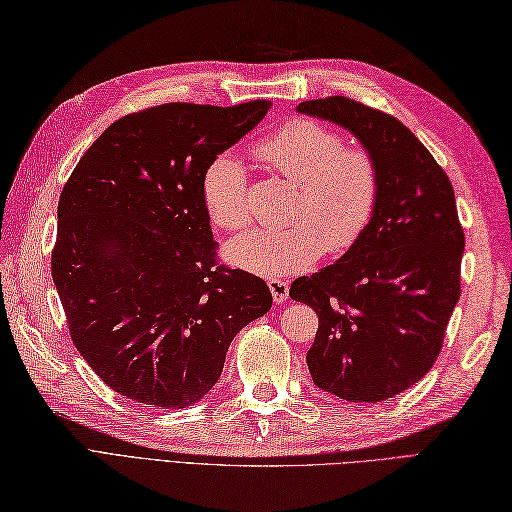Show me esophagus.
I'll use <instances>...</instances> for the list:
<instances>
[{"label": "esophagus", "instance_id": "34e87169", "mask_svg": "<svg viewBox=\"0 0 512 512\" xmlns=\"http://www.w3.org/2000/svg\"><path fill=\"white\" fill-rule=\"evenodd\" d=\"M268 287H270L272 298H274V303H277V305L283 303L287 294H290V285H287V281H283V279H270Z\"/></svg>", "mask_w": 512, "mask_h": 512}]
</instances>
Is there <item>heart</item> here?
<instances>
[{
  "mask_svg": "<svg viewBox=\"0 0 512 512\" xmlns=\"http://www.w3.org/2000/svg\"><path fill=\"white\" fill-rule=\"evenodd\" d=\"M255 153L268 170L298 188L287 214L290 229L246 231L225 246L231 264L261 277H285L309 268L322 251L339 255L368 229L378 203L381 173L374 155L346 147L337 129L296 119L261 140ZM203 203L222 231L251 222V196L244 166L218 155L203 175Z\"/></svg>",
  "mask_w": 512,
  "mask_h": 512,
  "instance_id": "b5f03b06",
  "label": "heart"
}]
</instances>
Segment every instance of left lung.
Listing matches in <instances>:
<instances>
[{"label":"left lung","instance_id":"1","mask_svg":"<svg viewBox=\"0 0 512 512\" xmlns=\"http://www.w3.org/2000/svg\"><path fill=\"white\" fill-rule=\"evenodd\" d=\"M298 112L350 129L381 173L359 242L290 287L294 300L318 313L307 352L313 383L348 402H381L435 365L461 298L465 233L452 183L391 114L348 97L303 101Z\"/></svg>","mask_w":512,"mask_h":512}]
</instances>
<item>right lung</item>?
Segmentation results:
<instances>
[{"mask_svg":"<svg viewBox=\"0 0 512 512\" xmlns=\"http://www.w3.org/2000/svg\"><path fill=\"white\" fill-rule=\"evenodd\" d=\"M270 106L177 101L131 112L64 183L51 277L75 348L129 400L199 402L233 337L272 307L264 279L218 261L203 203L207 166Z\"/></svg>","mask_w":512,"mask_h":512,"instance_id":"right-lung-1","label":"right lung"}]
</instances>
